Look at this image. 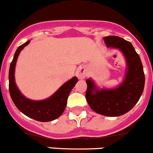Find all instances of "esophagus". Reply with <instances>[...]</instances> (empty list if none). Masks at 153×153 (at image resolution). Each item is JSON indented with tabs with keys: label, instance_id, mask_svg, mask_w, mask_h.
<instances>
[{
	"label": "esophagus",
	"instance_id": "esophagus-1",
	"mask_svg": "<svg viewBox=\"0 0 153 153\" xmlns=\"http://www.w3.org/2000/svg\"><path fill=\"white\" fill-rule=\"evenodd\" d=\"M76 76L79 79H85L87 76V71L86 68L84 66L79 67L76 71Z\"/></svg>",
	"mask_w": 153,
	"mask_h": 153
}]
</instances>
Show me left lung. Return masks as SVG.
Returning <instances> with one entry per match:
<instances>
[{
  "label": "left lung",
  "instance_id": "obj_1",
  "mask_svg": "<svg viewBox=\"0 0 153 153\" xmlns=\"http://www.w3.org/2000/svg\"><path fill=\"white\" fill-rule=\"evenodd\" d=\"M103 39L107 47L119 49L124 55L127 63L126 77L118 88L100 90L88 79L85 97L95 112L106 116H119L133 108L141 97L145 82L143 66L130 42L118 36H107Z\"/></svg>",
  "mask_w": 153,
  "mask_h": 153
}]
</instances>
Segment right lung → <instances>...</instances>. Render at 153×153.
I'll return each instance as SVG.
<instances>
[{
  "label": "right lung",
  "instance_id": "obj_1",
  "mask_svg": "<svg viewBox=\"0 0 153 153\" xmlns=\"http://www.w3.org/2000/svg\"><path fill=\"white\" fill-rule=\"evenodd\" d=\"M27 41L17 48L10 65L8 79H9V92L11 97L16 107L20 111L36 121L47 122L56 119L63 114L66 108L67 99L70 92L78 82L76 76L73 77L69 81L61 86L49 98L41 101L31 100L22 95L17 88L14 81V70L16 60L20 51L30 43Z\"/></svg>",
  "mask_w": 153,
  "mask_h": 153
}]
</instances>
